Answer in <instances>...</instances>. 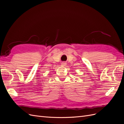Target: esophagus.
Here are the masks:
<instances>
[{"mask_svg": "<svg viewBox=\"0 0 124 124\" xmlns=\"http://www.w3.org/2000/svg\"><path fill=\"white\" fill-rule=\"evenodd\" d=\"M61 65H62V66H65L66 65V63L65 62H62V63H61Z\"/></svg>", "mask_w": 124, "mask_h": 124, "instance_id": "obj_1", "label": "esophagus"}]
</instances>
